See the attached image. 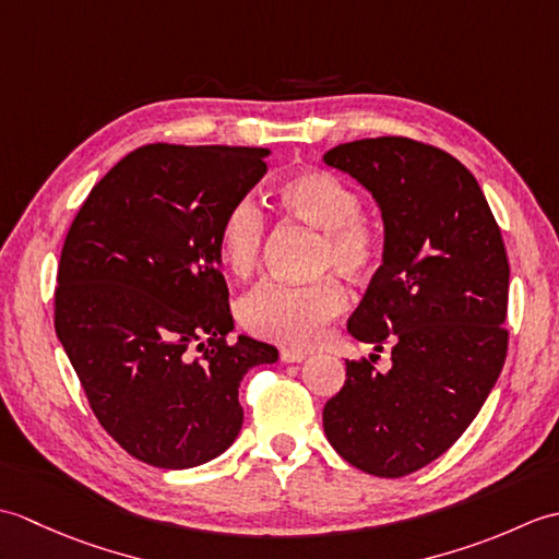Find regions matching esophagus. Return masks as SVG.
<instances>
[{"label": "esophagus", "instance_id": "1", "mask_svg": "<svg viewBox=\"0 0 559 559\" xmlns=\"http://www.w3.org/2000/svg\"><path fill=\"white\" fill-rule=\"evenodd\" d=\"M307 358L305 350L298 348H281V360L283 362H302Z\"/></svg>", "mask_w": 559, "mask_h": 559}]
</instances>
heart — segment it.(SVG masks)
I'll return each mask as SVG.
<instances>
[{"label": "heart", "instance_id": "1", "mask_svg": "<svg viewBox=\"0 0 559 559\" xmlns=\"http://www.w3.org/2000/svg\"><path fill=\"white\" fill-rule=\"evenodd\" d=\"M278 204L293 218L322 230L317 247V271H338L362 278L379 261V235L360 216V194L336 175L305 170L288 177L278 189ZM264 247V216L252 199H242L228 211L218 235L223 264L235 276H249L259 266ZM348 307V293L334 276L310 286L261 283L237 305L240 324L259 338L312 346L326 326Z\"/></svg>", "mask_w": 559, "mask_h": 559}]
</instances>
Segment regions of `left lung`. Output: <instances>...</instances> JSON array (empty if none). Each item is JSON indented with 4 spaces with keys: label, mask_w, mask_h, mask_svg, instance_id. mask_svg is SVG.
<instances>
[{
    "label": "left lung",
    "mask_w": 559,
    "mask_h": 559,
    "mask_svg": "<svg viewBox=\"0 0 559 559\" xmlns=\"http://www.w3.org/2000/svg\"><path fill=\"white\" fill-rule=\"evenodd\" d=\"M382 211V266L348 334L391 346V370L346 360L324 406L329 444L350 466L401 478L442 456L473 423L507 355L509 261L476 177L454 156L403 136L324 153Z\"/></svg>",
    "instance_id": "left-lung-1"
}]
</instances>
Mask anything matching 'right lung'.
<instances>
[{"label": "right lung", "mask_w": 559, "mask_h": 559, "mask_svg": "<svg viewBox=\"0 0 559 559\" xmlns=\"http://www.w3.org/2000/svg\"><path fill=\"white\" fill-rule=\"evenodd\" d=\"M269 153L141 146L91 189L67 233L57 338L100 425L151 466L221 456L242 427V377L278 360L269 343L225 341L235 324L218 249L225 216L266 175ZM194 342L201 359L188 355Z\"/></svg>", "instance_id": "right-lung-1"}]
</instances>
